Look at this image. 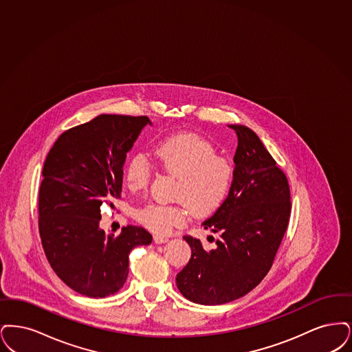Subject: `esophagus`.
Here are the masks:
<instances>
[{
  "mask_svg": "<svg viewBox=\"0 0 352 352\" xmlns=\"http://www.w3.org/2000/svg\"><path fill=\"white\" fill-rule=\"evenodd\" d=\"M153 241H155V243H157V245H160V243H167L169 239L167 236H162V235H155L153 236Z\"/></svg>",
  "mask_w": 352,
  "mask_h": 352,
  "instance_id": "esophagus-1",
  "label": "esophagus"
}]
</instances>
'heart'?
Masks as SVG:
<instances>
[{"label": "heart", "instance_id": "1", "mask_svg": "<svg viewBox=\"0 0 352 352\" xmlns=\"http://www.w3.org/2000/svg\"><path fill=\"white\" fill-rule=\"evenodd\" d=\"M153 157L157 164L177 177L173 197L177 204H150L139 210V221L156 234H168L193 214H206L222 202L232 179L229 162L215 153L214 146L193 134L162 142ZM151 164L144 153L134 155L126 167L129 188L147 186Z\"/></svg>", "mask_w": 352, "mask_h": 352}]
</instances>
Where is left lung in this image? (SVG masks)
Returning a JSON list of instances; mask_svg holds the SVG:
<instances>
[{"instance_id": "obj_1", "label": "left lung", "mask_w": 352, "mask_h": 352, "mask_svg": "<svg viewBox=\"0 0 352 352\" xmlns=\"http://www.w3.org/2000/svg\"><path fill=\"white\" fill-rule=\"evenodd\" d=\"M228 126L238 138L229 195L201 223L218 239L206 250L184 236L192 256L176 276L184 297L199 305L226 304L252 291L271 270L291 215L288 180L260 138L243 124Z\"/></svg>"}]
</instances>
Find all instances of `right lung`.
Segmentation results:
<instances>
[{"label": "right lung", "mask_w": 352, "mask_h": 352, "mask_svg": "<svg viewBox=\"0 0 352 352\" xmlns=\"http://www.w3.org/2000/svg\"><path fill=\"white\" fill-rule=\"evenodd\" d=\"M148 117L101 114L63 133L47 155L39 188V232L55 274L74 291L107 297L129 275V254L153 242L139 226L100 228V208L122 190L123 166Z\"/></svg>", "instance_id": "1"}]
</instances>
